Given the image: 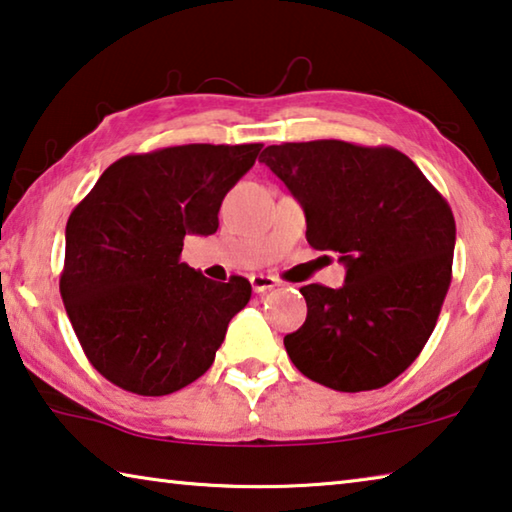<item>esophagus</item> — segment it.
I'll use <instances>...</instances> for the list:
<instances>
[{"label":"esophagus","mask_w":512,"mask_h":512,"mask_svg":"<svg viewBox=\"0 0 512 512\" xmlns=\"http://www.w3.org/2000/svg\"><path fill=\"white\" fill-rule=\"evenodd\" d=\"M250 284H253L255 293H266V291H271L275 287H280V280H277V277H273V275L259 273V275L250 277Z\"/></svg>","instance_id":"1"}]
</instances>
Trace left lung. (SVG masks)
Wrapping results in <instances>:
<instances>
[{
  "label": "left lung",
  "instance_id": "obj_1",
  "mask_svg": "<svg viewBox=\"0 0 512 512\" xmlns=\"http://www.w3.org/2000/svg\"><path fill=\"white\" fill-rule=\"evenodd\" d=\"M334 250L345 284H307V320L284 336L302 375L341 393L381 388L418 359L452 282V207L411 158L341 140L266 146L262 158Z\"/></svg>",
  "mask_w": 512,
  "mask_h": 512
}]
</instances>
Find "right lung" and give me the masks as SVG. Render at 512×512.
Wrapping results in <instances>:
<instances>
[{
	"label": "right lung",
	"instance_id": "right-lung-1",
	"mask_svg": "<svg viewBox=\"0 0 512 512\" xmlns=\"http://www.w3.org/2000/svg\"><path fill=\"white\" fill-rule=\"evenodd\" d=\"M262 144H185L124 155L69 214L60 296L85 357L128 393L160 397L212 366L250 282H212L180 262L214 235L225 194Z\"/></svg>",
	"mask_w": 512,
	"mask_h": 512
}]
</instances>
